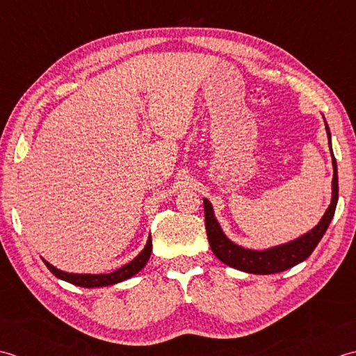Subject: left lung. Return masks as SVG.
<instances>
[{
	"label": "left lung",
	"instance_id": "left-lung-1",
	"mask_svg": "<svg viewBox=\"0 0 356 356\" xmlns=\"http://www.w3.org/2000/svg\"><path fill=\"white\" fill-rule=\"evenodd\" d=\"M325 122V121H324ZM325 132L329 138V147L332 154V165H333V179H332V200L330 204L323 215L320 222L316 224L314 229H310L307 234L301 235L300 238L293 239L280 245H273V248L264 249V250H252L245 249L243 245H238L224 234L218 220L215 218L212 202L207 198H202L204 201V216H206V232L209 238L210 249L215 253V257L224 264H227L234 269L243 270L245 273H255V275H270L284 272L290 267L302 263L304 259L310 257V253L315 250L318 243L321 241L323 235L327 230L329 224L335 215L337 202H338V170H337V159L333 156L332 152V136L330 129L325 122Z\"/></svg>",
	"mask_w": 356,
	"mask_h": 356
}]
</instances>
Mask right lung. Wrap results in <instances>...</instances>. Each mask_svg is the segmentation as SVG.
Returning a JSON list of instances; mask_svg holds the SVG:
<instances>
[{"instance_id": "obj_1", "label": "right lung", "mask_w": 356, "mask_h": 356, "mask_svg": "<svg viewBox=\"0 0 356 356\" xmlns=\"http://www.w3.org/2000/svg\"><path fill=\"white\" fill-rule=\"evenodd\" d=\"M152 253V236L149 235V239L144 249L138 253V257L134 258L130 263L124 264L120 269H117L112 273H99V275H92V273H69L56 269L55 266H52L50 263L42 258L44 264L47 266V269L52 272L56 278H60L63 281H67L70 284H75L79 287H87V289H93V287H104V286H112L117 284V282L126 281L129 278H132L134 275H136L140 272L144 266L147 264V261L150 258Z\"/></svg>"}]
</instances>
